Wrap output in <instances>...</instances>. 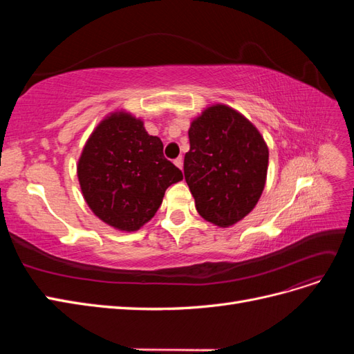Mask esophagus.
<instances>
[{"label":"esophagus","mask_w":354,"mask_h":354,"mask_svg":"<svg viewBox=\"0 0 354 354\" xmlns=\"http://www.w3.org/2000/svg\"><path fill=\"white\" fill-rule=\"evenodd\" d=\"M174 164H176V167H178L180 169H183V158H181V156L176 158V159H174Z\"/></svg>","instance_id":"obj_1"}]
</instances>
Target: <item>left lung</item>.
I'll list each match as a JSON object with an SVG mask.
<instances>
[{
	"instance_id": "left-lung-1",
	"label": "left lung",
	"mask_w": 354,
	"mask_h": 354,
	"mask_svg": "<svg viewBox=\"0 0 354 354\" xmlns=\"http://www.w3.org/2000/svg\"><path fill=\"white\" fill-rule=\"evenodd\" d=\"M185 178L199 216L218 227L241 221L259 202L269 147L255 125L226 104H212L189 128Z\"/></svg>"
}]
</instances>
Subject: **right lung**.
Returning a JSON list of instances; mask_svg holds the SVG:
<instances>
[{"label":"right lung","mask_w":354,"mask_h":354,"mask_svg":"<svg viewBox=\"0 0 354 354\" xmlns=\"http://www.w3.org/2000/svg\"><path fill=\"white\" fill-rule=\"evenodd\" d=\"M164 145L149 136L143 121L125 111L94 128L78 159L82 196L103 223L136 232L151 220L165 190L183 173L164 156Z\"/></svg>","instance_id":"obj_1"}]
</instances>
